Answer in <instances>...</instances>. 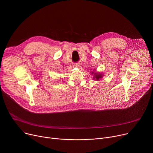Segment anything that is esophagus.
I'll return each mask as SVG.
<instances>
[{
  "label": "esophagus",
  "instance_id": "esophagus-1",
  "mask_svg": "<svg viewBox=\"0 0 153 153\" xmlns=\"http://www.w3.org/2000/svg\"><path fill=\"white\" fill-rule=\"evenodd\" d=\"M74 66L75 68H79V67H80V65H79V63H76V64H74Z\"/></svg>",
  "mask_w": 153,
  "mask_h": 153
}]
</instances>
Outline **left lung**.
Here are the masks:
<instances>
[{
  "instance_id": "left-lung-1",
  "label": "left lung",
  "mask_w": 153,
  "mask_h": 153,
  "mask_svg": "<svg viewBox=\"0 0 153 153\" xmlns=\"http://www.w3.org/2000/svg\"><path fill=\"white\" fill-rule=\"evenodd\" d=\"M91 74H94V77H93V79H95V81H99V79H100L101 78H102L103 75L102 74V73H97V72H95L94 73V72H91Z\"/></svg>"
}]
</instances>
